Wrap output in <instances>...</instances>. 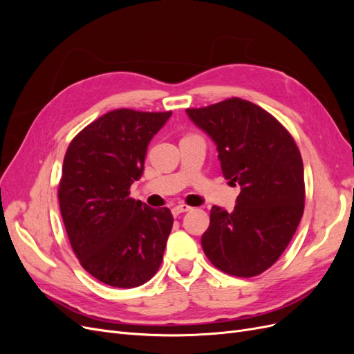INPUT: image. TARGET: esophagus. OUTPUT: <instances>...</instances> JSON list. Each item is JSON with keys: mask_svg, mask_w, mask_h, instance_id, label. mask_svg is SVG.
<instances>
[{"mask_svg": "<svg viewBox=\"0 0 354 354\" xmlns=\"http://www.w3.org/2000/svg\"><path fill=\"white\" fill-rule=\"evenodd\" d=\"M189 209H190V207L186 205V203H180V205H176V207L173 208V214H174V216H178V214L186 212V211H189Z\"/></svg>", "mask_w": 354, "mask_h": 354, "instance_id": "esophagus-1", "label": "esophagus"}]
</instances>
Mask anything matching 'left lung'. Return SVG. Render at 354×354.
Masks as SVG:
<instances>
[{"mask_svg":"<svg viewBox=\"0 0 354 354\" xmlns=\"http://www.w3.org/2000/svg\"><path fill=\"white\" fill-rule=\"evenodd\" d=\"M186 113L216 143L224 178L241 186L232 212L211 208L203 252L224 273L260 274L282 255L303 217L298 147L274 116L248 100L232 97Z\"/></svg>","mask_w":354,"mask_h":354,"instance_id":"left-lung-1","label":"left lung"}]
</instances>
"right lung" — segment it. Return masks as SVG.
Returning <instances> with one entry per match:
<instances>
[{
    "label": "right lung",
    "instance_id": "add662e5",
    "mask_svg": "<svg viewBox=\"0 0 354 354\" xmlns=\"http://www.w3.org/2000/svg\"><path fill=\"white\" fill-rule=\"evenodd\" d=\"M171 112L116 109L71 142L62 168L59 202L75 255L95 279L115 288L147 282L159 269L173 227L168 208L131 199L147 146Z\"/></svg>",
    "mask_w": 354,
    "mask_h": 354
}]
</instances>
